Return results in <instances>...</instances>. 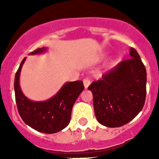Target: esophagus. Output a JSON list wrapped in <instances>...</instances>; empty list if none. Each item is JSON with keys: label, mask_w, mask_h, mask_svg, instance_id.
I'll use <instances>...</instances> for the list:
<instances>
[{"label": "esophagus", "mask_w": 159, "mask_h": 159, "mask_svg": "<svg viewBox=\"0 0 159 159\" xmlns=\"http://www.w3.org/2000/svg\"><path fill=\"white\" fill-rule=\"evenodd\" d=\"M90 83H91V81H90L88 78H85V79H83V85H84L85 89H87V87H89Z\"/></svg>", "instance_id": "obj_1"}]
</instances>
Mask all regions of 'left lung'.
<instances>
[{"mask_svg":"<svg viewBox=\"0 0 159 159\" xmlns=\"http://www.w3.org/2000/svg\"><path fill=\"white\" fill-rule=\"evenodd\" d=\"M146 82L145 67L137 51L131 48L129 59L118 63L88 87L97 121L115 128L132 120L145 102Z\"/></svg>","mask_w":159,"mask_h":159,"instance_id":"8db88e82","label":"left lung"}]
</instances>
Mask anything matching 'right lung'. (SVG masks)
<instances>
[{
  "instance_id": "add662e5",
  "label": "right lung",
  "mask_w": 159,
  "mask_h": 159,
  "mask_svg": "<svg viewBox=\"0 0 159 159\" xmlns=\"http://www.w3.org/2000/svg\"><path fill=\"white\" fill-rule=\"evenodd\" d=\"M48 48H38L30 55L44 53ZM26 57L16 72L14 82L16 102L21 119L34 129L44 134H54L66 128L71 120L72 106L84 89L82 81L66 82L56 94L48 100L35 102L26 97L20 86V76Z\"/></svg>"
}]
</instances>
